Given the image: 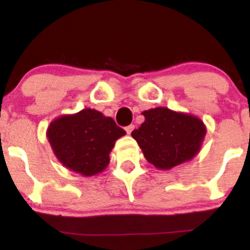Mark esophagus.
I'll return each mask as SVG.
<instances>
[{
    "label": "esophagus",
    "instance_id": "esophagus-1",
    "mask_svg": "<svg viewBox=\"0 0 250 250\" xmlns=\"http://www.w3.org/2000/svg\"><path fill=\"white\" fill-rule=\"evenodd\" d=\"M134 127L135 125H129L128 127H125V131H127V134H130L131 131H133V129H134Z\"/></svg>",
    "mask_w": 250,
    "mask_h": 250
}]
</instances>
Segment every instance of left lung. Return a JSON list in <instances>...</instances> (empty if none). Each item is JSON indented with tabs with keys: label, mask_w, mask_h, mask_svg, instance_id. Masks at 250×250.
<instances>
[{
	"label": "left lung",
	"mask_w": 250,
	"mask_h": 250,
	"mask_svg": "<svg viewBox=\"0 0 250 250\" xmlns=\"http://www.w3.org/2000/svg\"><path fill=\"white\" fill-rule=\"evenodd\" d=\"M145 122L131 131L146 160L160 170L190 161L199 154L207 128L197 116L157 107L142 113Z\"/></svg>",
	"instance_id": "left-lung-1"
}]
</instances>
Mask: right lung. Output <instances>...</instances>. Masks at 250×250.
Returning a JSON list of instances; mask_svg holds the SVG:
<instances>
[{
	"label": "right lung",
	"instance_id": "add662e5",
	"mask_svg": "<svg viewBox=\"0 0 250 250\" xmlns=\"http://www.w3.org/2000/svg\"><path fill=\"white\" fill-rule=\"evenodd\" d=\"M125 131L111 117L85 108L76 114L56 117L47 129V139L56 159L82 176L102 173L109 165V154Z\"/></svg>",
	"mask_w": 250,
	"mask_h": 250
}]
</instances>
